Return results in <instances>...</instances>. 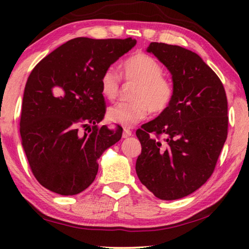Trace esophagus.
<instances>
[{
  "label": "esophagus",
  "instance_id": "1",
  "mask_svg": "<svg viewBox=\"0 0 249 249\" xmlns=\"http://www.w3.org/2000/svg\"><path fill=\"white\" fill-rule=\"evenodd\" d=\"M130 135H132V130L127 129V128H124V130H123V138H127V137L130 136Z\"/></svg>",
  "mask_w": 249,
  "mask_h": 249
}]
</instances>
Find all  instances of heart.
I'll list each match as a JSON object with an SVG mask.
<instances>
[{
  "label": "heart",
  "mask_w": 249,
  "mask_h": 249,
  "mask_svg": "<svg viewBox=\"0 0 249 249\" xmlns=\"http://www.w3.org/2000/svg\"><path fill=\"white\" fill-rule=\"evenodd\" d=\"M123 72L129 81L138 83L133 102L119 103L109 107L108 120L125 127L145 120L149 111L156 114L166 111L172 102L175 88L163 77L161 65L154 57L144 53H136L123 62ZM121 77L117 71L109 67L100 77L101 93L107 100H114L120 91Z\"/></svg>",
  "instance_id": "obj_1"
}]
</instances>
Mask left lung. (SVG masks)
I'll list each match as a JSON object with an SVG mask.
<instances>
[{
    "mask_svg": "<svg viewBox=\"0 0 249 249\" xmlns=\"http://www.w3.org/2000/svg\"><path fill=\"white\" fill-rule=\"evenodd\" d=\"M170 71L175 95L160 115L136 135L141 182L161 200H177L203 185L215 169L229 128L227 98L220 78L196 53L180 46L150 43Z\"/></svg>",
    "mask_w": 249,
    "mask_h": 249,
    "instance_id": "left-lung-1",
    "label": "left lung"
}]
</instances>
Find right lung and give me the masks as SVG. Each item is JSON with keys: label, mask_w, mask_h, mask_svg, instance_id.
I'll use <instances>...</instances> for the list:
<instances>
[{"label": "right lung", "mask_w": 249, "mask_h": 249, "mask_svg": "<svg viewBox=\"0 0 249 249\" xmlns=\"http://www.w3.org/2000/svg\"><path fill=\"white\" fill-rule=\"evenodd\" d=\"M135 45L132 37H78L41 59L29 74L19 132L33 175L46 189L61 196L86 190L98 174L100 156L121 140L120 125L98 126L107 109L100 77Z\"/></svg>", "instance_id": "right-lung-1"}]
</instances>
